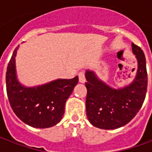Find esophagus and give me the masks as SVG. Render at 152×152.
Masks as SVG:
<instances>
[{
  "mask_svg": "<svg viewBox=\"0 0 152 152\" xmlns=\"http://www.w3.org/2000/svg\"><path fill=\"white\" fill-rule=\"evenodd\" d=\"M78 76H79L80 82H86V76H85V72H80L79 74H78Z\"/></svg>",
  "mask_w": 152,
  "mask_h": 152,
  "instance_id": "esophagus-1",
  "label": "esophagus"
}]
</instances>
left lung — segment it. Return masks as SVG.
Instances as JSON below:
<instances>
[{
	"mask_svg": "<svg viewBox=\"0 0 152 152\" xmlns=\"http://www.w3.org/2000/svg\"><path fill=\"white\" fill-rule=\"evenodd\" d=\"M138 63L137 76L129 86L112 89L87 71L86 115L89 122L102 129H115L128 124L142 106L147 89L146 58L140 47L132 44Z\"/></svg>",
	"mask_w": 152,
	"mask_h": 152,
	"instance_id": "1",
	"label": "left lung"
}]
</instances>
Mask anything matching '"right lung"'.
Instances as JSON below:
<instances>
[{"label":"right lung","instance_id":"right-lung-1","mask_svg":"<svg viewBox=\"0 0 152 152\" xmlns=\"http://www.w3.org/2000/svg\"><path fill=\"white\" fill-rule=\"evenodd\" d=\"M15 48L6 71V92L12 110L25 124L35 128H49L57 124L65 112L66 99L78 83V76L59 79L36 88L22 86L16 78Z\"/></svg>","mask_w":152,"mask_h":152}]
</instances>
